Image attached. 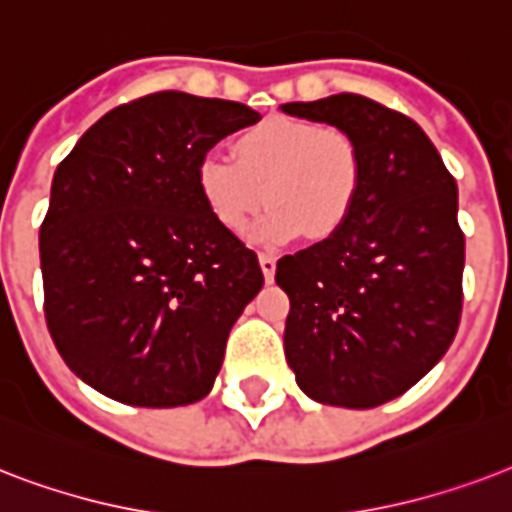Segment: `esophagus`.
Segmentation results:
<instances>
[{"mask_svg": "<svg viewBox=\"0 0 512 512\" xmlns=\"http://www.w3.org/2000/svg\"><path fill=\"white\" fill-rule=\"evenodd\" d=\"M259 264H261V272H264V280H267V283H272V280H275V269H277L275 256H269V253H261Z\"/></svg>", "mask_w": 512, "mask_h": 512, "instance_id": "obj_1", "label": "esophagus"}]
</instances>
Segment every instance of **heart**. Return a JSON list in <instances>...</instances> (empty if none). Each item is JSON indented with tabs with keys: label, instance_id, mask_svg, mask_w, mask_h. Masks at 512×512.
Wrapping results in <instances>:
<instances>
[{
	"label": "heart",
	"instance_id": "b5f03b06",
	"mask_svg": "<svg viewBox=\"0 0 512 512\" xmlns=\"http://www.w3.org/2000/svg\"><path fill=\"white\" fill-rule=\"evenodd\" d=\"M232 154L235 160L211 152L197 162V194L229 235H243L264 200H272L256 227L261 245L288 243L301 232L310 240L339 235L366 181L352 133L296 117H267L240 130Z\"/></svg>",
	"mask_w": 512,
	"mask_h": 512
}]
</instances>
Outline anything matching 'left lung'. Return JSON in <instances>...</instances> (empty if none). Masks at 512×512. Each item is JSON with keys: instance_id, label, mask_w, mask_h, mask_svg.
I'll return each instance as SVG.
<instances>
[{"instance_id": "left-lung-1", "label": "left lung", "mask_w": 512, "mask_h": 512, "mask_svg": "<svg viewBox=\"0 0 512 512\" xmlns=\"http://www.w3.org/2000/svg\"><path fill=\"white\" fill-rule=\"evenodd\" d=\"M355 136L366 181L339 235L277 261L285 360L310 398L374 408L411 390L454 342L465 235L457 181L425 130L366 95L285 104Z\"/></svg>"}]
</instances>
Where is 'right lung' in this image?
<instances>
[{
    "mask_svg": "<svg viewBox=\"0 0 512 512\" xmlns=\"http://www.w3.org/2000/svg\"><path fill=\"white\" fill-rule=\"evenodd\" d=\"M251 106L162 90L104 114L61 160L39 229L45 320L66 366L106 398H205L259 259L205 211L197 162L259 122Z\"/></svg>",
    "mask_w": 512,
    "mask_h": 512,
    "instance_id": "obj_1",
    "label": "right lung"
}]
</instances>
